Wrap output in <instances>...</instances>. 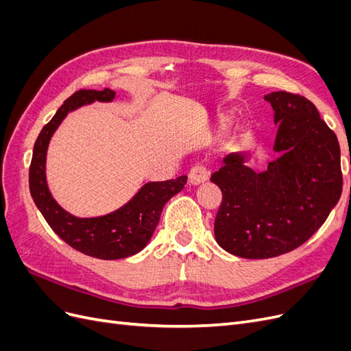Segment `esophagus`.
<instances>
[{
  "label": "esophagus",
  "mask_w": 351,
  "mask_h": 351,
  "mask_svg": "<svg viewBox=\"0 0 351 351\" xmlns=\"http://www.w3.org/2000/svg\"><path fill=\"white\" fill-rule=\"evenodd\" d=\"M208 177H209V171L206 167L195 165L189 173V182L192 184H200V183H204L205 180H208Z\"/></svg>",
  "instance_id": "34e87169"
}]
</instances>
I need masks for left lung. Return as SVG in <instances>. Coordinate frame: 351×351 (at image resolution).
Wrapping results in <instances>:
<instances>
[{
  "label": "left lung",
  "instance_id": "8db88e82",
  "mask_svg": "<svg viewBox=\"0 0 351 351\" xmlns=\"http://www.w3.org/2000/svg\"><path fill=\"white\" fill-rule=\"evenodd\" d=\"M265 99L280 124L274 143L278 158L267 171L254 173L246 154H231L210 177L222 192L217 241L247 259L275 258L302 246L343 192L338 139L313 102L285 90Z\"/></svg>",
  "mask_w": 351,
  "mask_h": 351
}]
</instances>
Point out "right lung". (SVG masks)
I'll return each mask as SVG.
<instances>
[{"mask_svg": "<svg viewBox=\"0 0 351 351\" xmlns=\"http://www.w3.org/2000/svg\"><path fill=\"white\" fill-rule=\"evenodd\" d=\"M111 89H79L64 101L44 125L34 146L29 167V187L36 206L56 234L69 246L98 259H123L141 252L152 237L164 205L182 190L187 176L145 184L129 204L99 218H76L52 199L45 180L47 147L69 111L92 101H111Z\"/></svg>", "mask_w": 351, "mask_h": 351, "instance_id": "1", "label": "right lung"}]
</instances>
